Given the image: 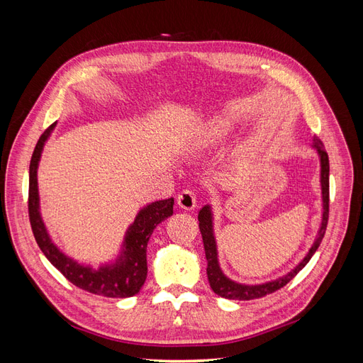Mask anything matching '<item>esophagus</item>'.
I'll list each match as a JSON object with an SVG mask.
<instances>
[{
  "label": "esophagus",
  "instance_id": "obj_1",
  "mask_svg": "<svg viewBox=\"0 0 363 363\" xmlns=\"http://www.w3.org/2000/svg\"><path fill=\"white\" fill-rule=\"evenodd\" d=\"M177 204L179 207L184 208V211H192V208L196 206V195L192 191L186 189L179 195Z\"/></svg>",
  "mask_w": 363,
  "mask_h": 363
}]
</instances>
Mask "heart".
Returning <instances> with one entry per match:
<instances>
[{
	"label": "heart",
	"mask_w": 363,
	"mask_h": 363,
	"mask_svg": "<svg viewBox=\"0 0 363 363\" xmlns=\"http://www.w3.org/2000/svg\"><path fill=\"white\" fill-rule=\"evenodd\" d=\"M235 128V119L228 113H218L207 119L196 131L192 144L195 148L206 150L223 142Z\"/></svg>",
	"instance_id": "b5f03b06"
}]
</instances>
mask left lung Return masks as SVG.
<instances>
[{
  "label": "left lung",
  "instance_id": "left-lung-1",
  "mask_svg": "<svg viewBox=\"0 0 363 363\" xmlns=\"http://www.w3.org/2000/svg\"><path fill=\"white\" fill-rule=\"evenodd\" d=\"M313 148L316 150L318 156H320V163H321V192H323V219H321V225L320 230H318V235L313 245L311 250L307 251V255L304 259L296 265L291 272H288L286 276L279 277L277 280H271L267 283H260V284H242L230 280L225 274L223 272L221 267H219L218 262V250H216V240L213 235V215H212V208L211 206H204L200 213H199V221H200V232L203 236V244H204V251H206V259H207V279L208 283H211L212 291L223 296V298L228 300H256L262 298L268 294L276 292L277 289L283 288L284 284H288L296 274H298L306 265L307 262L312 259L315 255V251L320 247L321 240L325 235V228H327V221H328V171H330V164H328V156L324 150L323 142L313 136Z\"/></svg>",
  "mask_w": 363,
  "mask_h": 363
}]
</instances>
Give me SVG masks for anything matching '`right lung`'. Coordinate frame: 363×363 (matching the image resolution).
<instances>
[{
    "label": "right lung",
    "instance_id": "add662e5",
    "mask_svg": "<svg viewBox=\"0 0 363 363\" xmlns=\"http://www.w3.org/2000/svg\"><path fill=\"white\" fill-rule=\"evenodd\" d=\"M54 127H56V123L43 131L30 160L28 216L36 242L45 257L77 288L95 295L108 296V298L133 296L144 286L147 279V245L150 236L157 224L172 215L174 199L159 200L140 208L133 224L127 230L123 250H121V255L115 262L94 269L89 265H82L74 259L65 256L54 245L39 212L38 167L43 145H45Z\"/></svg>",
    "mask_w": 363,
    "mask_h": 363
}]
</instances>
